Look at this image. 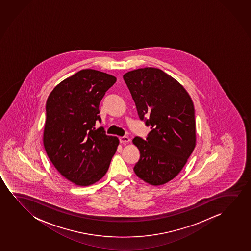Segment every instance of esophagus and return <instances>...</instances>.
<instances>
[{
  "mask_svg": "<svg viewBox=\"0 0 251 251\" xmlns=\"http://www.w3.org/2000/svg\"><path fill=\"white\" fill-rule=\"evenodd\" d=\"M119 141H120L121 143H127V142H129L130 141V139L127 137V136H122V137L119 138Z\"/></svg>",
  "mask_w": 251,
  "mask_h": 251,
  "instance_id": "1",
  "label": "esophagus"
}]
</instances>
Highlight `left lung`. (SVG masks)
I'll return each mask as SVG.
<instances>
[{"label":"left lung","instance_id":"1","mask_svg":"<svg viewBox=\"0 0 251 251\" xmlns=\"http://www.w3.org/2000/svg\"><path fill=\"white\" fill-rule=\"evenodd\" d=\"M140 119L151 131L144 141L134 137L140 159L134 172L151 185H162L178 175L196 147L192 100L172 76L155 68L129 71L124 75Z\"/></svg>","mask_w":251,"mask_h":251}]
</instances>
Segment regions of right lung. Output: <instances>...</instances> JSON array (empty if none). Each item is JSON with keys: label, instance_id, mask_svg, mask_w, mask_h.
Returning a JSON list of instances; mask_svg holds the SVG:
<instances>
[{"label": "right lung", "instance_id": "obj_1", "mask_svg": "<svg viewBox=\"0 0 251 251\" xmlns=\"http://www.w3.org/2000/svg\"><path fill=\"white\" fill-rule=\"evenodd\" d=\"M115 76L83 69L62 80L46 102L44 146L61 175L76 185L89 186L105 175L119 140L105 134L100 103Z\"/></svg>", "mask_w": 251, "mask_h": 251}]
</instances>
